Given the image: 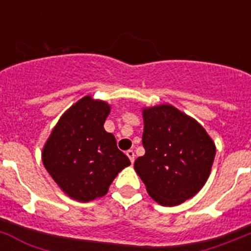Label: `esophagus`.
<instances>
[{
    "label": "esophagus",
    "instance_id": "34e87169",
    "mask_svg": "<svg viewBox=\"0 0 251 251\" xmlns=\"http://www.w3.org/2000/svg\"><path fill=\"white\" fill-rule=\"evenodd\" d=\"M126 155L128 156V159H130V162L131 163H134L135 162V152H134V150H127V151H126Z\"/></svg>",
    "mask_w": 251,
    "mask_h": 251
}]
</instances>
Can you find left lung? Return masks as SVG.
Instances as JSON below:
<instances>
[{
  "label": "left lung",
  "mask_w": 251,
  "mask_h": 251,
  "mask_svg": "<svg viewBox=\"0 0 251 251\" xmlns=\"http://www.w3.org/2000/svg\"><path fill=\"white\" fill-rule=\"evenodd\" d=\"M145 154L134 168L150 197L177 206L197 195L211 173L216 147L195 119L172 104L144 108Z\"/></svg>",
  "instance_id": "left-lung-1"
}]
</instances>
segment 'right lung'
I'll return each mask as SVG.
<instances>
[{
	"label": "right lung",
	"instance_id": "1",
	"mask_svg": "<svg viewBox=\"0 0 251 251\" xmlns=\"http://www.w3.org/2000/svg\"><path fill=\"white\" fill-rule=\"evenodd\" d=\"M110 104L91 96L65 111L43 149V163L65 195L79 202L103 197L130 160L104 130Z\"/></svg>",
	"mask_w": 251,
	"mask_h": 251
}]
</instances>
